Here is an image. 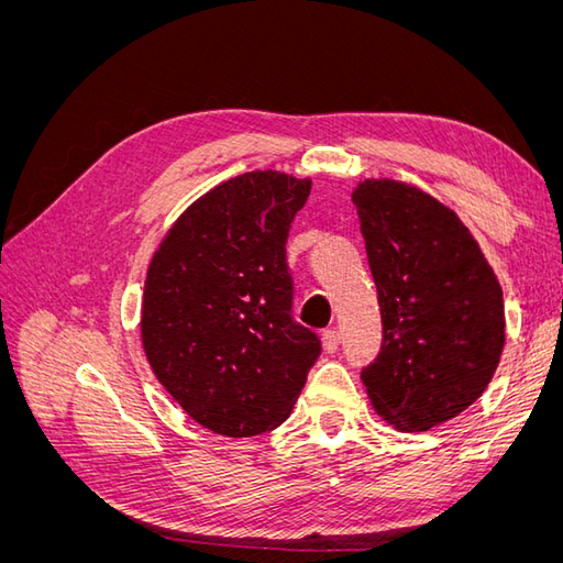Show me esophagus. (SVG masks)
I'll return each instance as SVG.
<instances>
[{"label": "esophagus", "instance_id": "34e87169", "mask_svg": "<svg viewBox=\"0 0 563 563\" xmlns=\"http://www.w3.org/2000/svg\"><path fill=\"white\" fill-rule=\"evenodd\" d=\"M321 343H323V350L327 352H335L338 345H340V333L335 329H329L321 333Z\"/></svg>", "mask_w": 563, "mask_h": 563}]
</instances>
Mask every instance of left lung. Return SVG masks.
I'll list each match as a JSON object with an SVG mask.
<instances>
[{"label":"left lung","instance_id":"1","mask_svg":"<svg viewBox=\"0 0 563 563\" xmlns=\"http://www.w3.org/2000/svg\"><path fill=\"white\" fill-rule=\"evenodd\" d=\"M352 199L383 319L380 352L362 380L389 424L430 430L479 399L496 373L503 288L463 220L434 197L364 180Z\"/></svg>","mask_w":563,"mask_h":563}]
</instances>
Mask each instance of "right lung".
I'll list each match as a JSON object with an SVG mask.
<instances>
[{
    "label": "right lung",
    "mask_w": 563,
    "mask_h": 563,
    "mask_svg": "<svg viewBox=\"0 0 563 563\" xmlns=\"http://www.w3.org/2000/svg\"><path fill=\"white\" fill-rule=\"evenodd\" d=\"M312 183L279 172L230 178L197 199L150 263L143 347L190 418L228 437L275 430L321 354L294 319L286 240Z\"/></svg>",
    "instance_id": "obj_1"
}]
</instances>
